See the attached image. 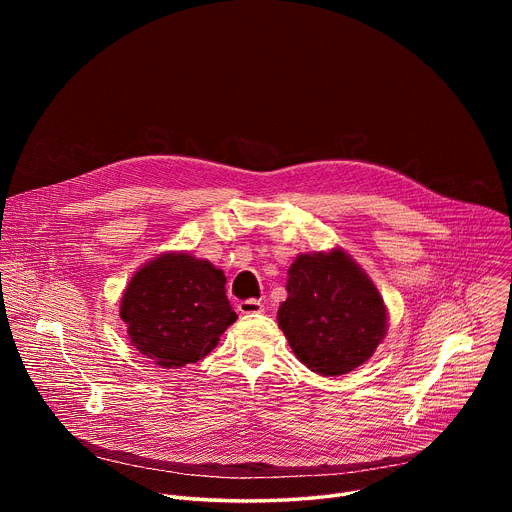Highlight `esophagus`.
Wrapping results in <instances>:
<instances>
[{
	"mask_svg": "<svg viewBox=\"0 0 512 512\" xmlns=\"http://www.w3.org/2000/svg\"><path fill=\"white\" fill-rule=\"evenodd\" d=\"M237 310L241 314H261L265 308H263V304L259 300H243V302H239Z\"/></svg>",
	"mask_w": 512,
	"mask_h": 512,
	"instance_id": "obj_1",
	"label": "esophagus"
}]
</instances>
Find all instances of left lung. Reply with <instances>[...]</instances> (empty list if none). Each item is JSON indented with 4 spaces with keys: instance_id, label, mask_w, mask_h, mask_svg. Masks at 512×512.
Instances as JSON below:
<instances>
[{
    "instance_id": "left-lung-1",
    "label": "left lung",
    "mask_w": 512,
    "mask_h": 512,
    "mask_svg": "<svg viewBox=\"0 0 512 512\" xmlns=\"http://www.w3.org/2000/svg\"><path fill=\"white\" fill-rule=\"evenodd\" d=\"M277 322L291 350L322 377L367 362L387 334V306L373 279L346 251L302 253L287 269Z\"/></svg>"
}]
</instances>
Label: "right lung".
I'll list each match as a JSON object with an SVG mask.
<instances>
[{
	"mask_svg": "<svg viewBox=\"0 0 512 512\" xmlns=\"http://www.w3.org/2000/svg\"><path fill=\"white\" fill-rule=\"evenodd\" d=\"M225 283L223 269L182 251L141 265L119 304L131 344L164 369L202 360L237 320Z\"/></svg>",
	"mask_w": 512,
	"mask_h": 512,
	"instance_id": "right-lung-1",
	"label": "right lung"
}]
</instances>
